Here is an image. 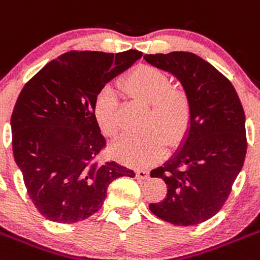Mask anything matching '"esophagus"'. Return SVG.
Listing matches in <instances>:
<instances>
[{"instance_id": "esophagus-1", "label": "esophagus", "mask_w": 260, "mask_h": 260, "mask_svg": "<svg viewBox=\"0 0 260 260\" xmlns=\"http://www.w3.org/2000/svg\"><path fill=\"white\" fill-rule=\"evenodd\" d=\"M136 177L140 179H147L149 178V171H145V169H138V171H136Z\"/></svg>"}]
</instances>
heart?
<instances>
[{
  "mask_svg": "<svg viewBox=\"0 0 260 260\" xmlns=\"http://www.w3.org/2000/svg\"><path fill=\"white\" fill-rule=\"evenodd\" d=\"M163 72L150 65H138L122 79V88L129 96L150 104L147 128L144 135H128L111 146L119 161L132 167H146L166 151L167 144L176 146L191 127V101L183 89L169 87ZM93 113L101 132L114 137L119 131L118 101L111 91L104 89L94 100Z\"/></svg>",
  "mask_w": 260,
  "mask_h": 260,
  "instance_id": "1",
  "label": "heart"
}]
</instances>
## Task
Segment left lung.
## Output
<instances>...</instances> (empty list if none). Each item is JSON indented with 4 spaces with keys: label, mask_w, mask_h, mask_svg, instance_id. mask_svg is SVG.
<instances>
[{
    "label": "left lung",
    "mask_w": 260,
    "mask_h": 260,
    "mask_svg": "<svg viewBox=\"0 0 260 260\" xmlns=\"http://www.w3.org/2000/svg\"><path fill=\"white\" fill-rule=\"evenodd\" d=\"M152 67L174 75L191 101V127L181 147L150 176L164 179V200L152 214L193 225L217 214L231 193L246 155L245 113L231 82L192 52L145 55Z\"/></svg>",
    "instance_id": "1"
}]
</instances>
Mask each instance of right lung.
Masks as SVG:
<instances>
[{
    "instance_id": "obj_1",
    "label": "right lung",
    "mask_w": 260,
    "mask_h": 260,
    "mask_svg": "<svg viewBox=\"0 0 260 260\" xmlns=\"http://www.w3.org/2000/svg\"><path fill=\"white\" fill-rule=\"evenodd\" d=\"M142 52L69 51L46 64L23 87L13 115V152L31 203L48 220L75 223L103 207L114 179L135 172L100 163L106 141L94 100L106 83Z\"/></svg>"
}]
</instances>
